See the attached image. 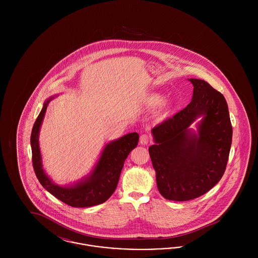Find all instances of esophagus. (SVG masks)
<instances>
[{
    "instance_id": "obj_1",
    "label": "esophagus",
    "mask_w": 258,
    "mask_h": 258,
    "mask_svg": "<svg viewBox=\"0 0 258 258\" xmlns=\"http://www.w3.org/2000/svg\"><path fill=\"white\" fill-rule=\"evenodd\" d=\"M139 142H140V144L141 145H147L148 143L150 142V136L149 135H142L140 136V140H139Z\"/></svg>"
}]
</instances>
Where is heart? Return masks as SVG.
<instances>
[{
  "mask_svg": "<svg viewBox=\"0 0 258 258\" xmlns=\"http://www.w3.org/2000/svg\"><path fill=\"white\" fill-rule=\"evenodd\" d=\"M163 102V96L160 94H153L147 98V105L151 108L159 107Z\"/></svg>",
  "mask_w": 258,
  "mask_h": 258,
  "instance_id": "1",
  "label": "heart"
}]
</instances>
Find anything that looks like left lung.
I'll return each instance as SVG.
<instances>
[{
  "label": "left lung",
  "instance_id": "8db88e82",
  "mask_svg": "<svg viewBox=\"0 0 258 258\" xmlns=\"http://www.w3.org/2000/svg\"><path fill=\"white\" fill-rule=\"evenodd\" d=\"M188 80L194 85L191 101L152 130L155 144L149 148L159 191L173 201L195 199L218 184L232 142L224 97L204 80ZM199 116L197 134L189 125Z\"/></svg>",
  "mask_w": 258,
  "mask_h": 258
}]
</instances>
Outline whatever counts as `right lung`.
<instances>
[{"label":"right lung","mask_w":258,"mask_h":258,"mask_svg":"<svg viewBox=\"0 0 258 258\" xmlns=\"http://www.w3.org/2000/svg\"><path fill=\"white\" fill-rule=\"evenodd\" d=\"M55 97L48 98L37 116L31 135L33 167L37 180L52 196L72 207H91L105 202L115 191L123 169L124 160L139 140L136 133L123 135V137L106 144L103 149L94 170L90 176L77 184L70 186H61L54 184L42 168L38 135L47 105Z\"/></svg>","instance_id":"right-lung-1"}]
</instances>
